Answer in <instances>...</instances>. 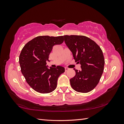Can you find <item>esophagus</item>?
<instances>
[{
  "label": "esophagus",
  "instance_id": "1",
  "mask_svg": "<svg viewBox=\"0 0 124 124\" xmlns=\"http://www.w3.org/2000/svg\"><path fill=\"white\" fill-rule=\"evenodd\" d=\"M69 69L68 68H67V67H66V68H65V71H67V70H68Z\"/></svg>",
  "mask_w": 124,
  "mask_h": 124
}]
</instances>
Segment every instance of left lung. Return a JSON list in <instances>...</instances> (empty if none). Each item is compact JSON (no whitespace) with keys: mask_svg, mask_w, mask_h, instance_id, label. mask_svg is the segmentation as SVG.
Returning <instances> with one entry per match:
<instances>
[{"mask_svg":"<svg viewBox=\"0 0 124 124\" xmlns=\"http://www.w3.org/2000/svg\"><path fill=\"white\" fill-rule=\"evenodd\" d=\"M65 42L72 52L81 70H74L75 76L70 80L72 88L78 92H91L98 84L104 70V56L95 41L84 36L65 35Z\"/></svg>","mask_w":124,"mask_h":124,"instance_id":"8db88e82","label":"left lung"}]
</instances>
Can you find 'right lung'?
<instances>
[{"mask_svg":"<svg viewBox=\"0 0 124 124\" xmlns=\"http://www.w3.org/2000/svg\"><path fill=\"white\" fill-rule=\"evenodd\" d=\"M63 36H38L26 43L19 57L21 72L27 83L35 91L50 93L55 89L58 78L65 68L58 66L48 68L46 61L53 47L63 42Z\"/></svg>","mask_w":124,"mask_h":124,"instance_id":"right-lung-1","label":"right lung"}]
</instances>
